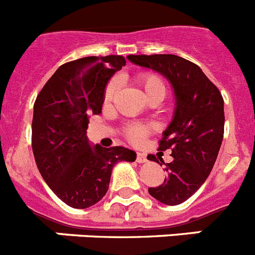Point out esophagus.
<instances>
[{
    "label": "esophagus",
    "mask_w": 255,
    "mask_h": 255,
    "mask_svg": "<svg viewBox=\"0 0 255 255\" xmlns=\"http://www.w3.org/2000/svg\"><path fill=\"white\" fill-rule=\"evenodd\" d=\"M147 161V155L144 154V153H138V154H136V162H138V163H145Z\"/></svg>",
    "instance_id": "esophagus-1"
}]
</instances>
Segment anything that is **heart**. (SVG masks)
Instances as JSON below:
<instances>
[{"label":"heart","mask_w":255,"mask_h":255,"mask_svg":"<svg viewBox=\"0 0 255 255\" xmlns=\"http://www.w3.org/2000/svg\"><path fill=\"white\" fill-rule=\"evenodd\" d=\"M136 82L143 89L144 94L147 97V100L152 98H163L166 94V84L162 80L161 76L153 73H141L136 76ZM119 89V83L117 80H111L106 85L105 96L103 100L105 103H110L116 96V92ZM150 132V126L143 125V124H129L124 129V134L131 143L140 144L144 139L147 138V135Z\"/></svg>","instance_id":"1"}]
</instances>
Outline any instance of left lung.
<instances>
[{"label":"left lung","mask_w":255,"mask_h":255,"mask_svg":"<svg viewBox=\"0 0 255 255\" xmlns=\"http://www.w3.org/2000/svg\"><path fill=\"white\" fill-rule=\"evenodd\" d=\"M128 60L154 70L172 85L175 111L158 149H170L173 159L166 164L164 181L148 191L161 203L177 206L203 185L217 159L224 139V98L202 69L185 58L130 55ZM147 158L155 161L152 154Z\"/></svg>","instance_id":"1"}]
</instances>
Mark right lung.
Instances as JSON below:
<instances>
[{"instance_id":"obj_1","label":"right lung","mask_w":255,"mask_h":255,"mask_svg":"<svg viewBox=\"0 0 255 255\" xmlns=\"http://www.w3.org/2000/svg\"><path fill=\"white\" fill-rule=\"evenodd\" d=\"M123 56L79 58L56 70L38 94L31 123L35 163L64 203L84 209L106 195L117 162H134L125 147H92L87 136L91 115L102 112L108 80L125 66Z\"/></svg>"}]
</instances>
